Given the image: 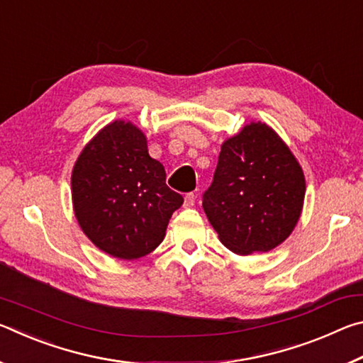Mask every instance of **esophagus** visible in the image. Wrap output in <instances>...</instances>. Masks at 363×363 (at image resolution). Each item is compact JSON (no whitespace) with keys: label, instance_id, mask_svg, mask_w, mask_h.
Wrapping results in <instances>:
<instances>
[{"label":"esophagus","instance_id":"1","mask_svg":"<svg viewBox=\"0 0 363 363\" xmlns=\"http://www.w3.org/2000/svg\"><path fill=\"white\" fill-rule=\"evenodd\" d=\"M195 194H187L184 196V208H192L195 205Z\"/></svg>","mask_w":363,"mask_h":363}]
</instances>
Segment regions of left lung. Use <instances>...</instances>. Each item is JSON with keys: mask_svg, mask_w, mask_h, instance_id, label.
<instances>
[{"mask_svg": "<svg viewBox=\"0 0 363 363\" xmlns=\"http://www.w3.org/2000/svg\"><path fill=\"white\" fill-rule=\"evenodd\" d=\"M306 179L284 139L251 121L220 145L203 210L220 243L248 256L284 243L301 218Z\"/></svg>", "mask_w": 363, "mask_h": 363, "instance_id": "8db88e82", "label": "left lung"}]
</instances>
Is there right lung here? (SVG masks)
Instances as JSON below:
<instances>
[{"label":"right lung","mask_w":363,"mask_h":363,"mask_svg":"<svg viewBox=\"0 0 363 363\" xmlns=\"http://www.w3.org/2000/svg\"><path fill=\"white\" fill-rule=\"evenodd\" d=\"M182 195L147 150L145 134L115 120L83 147L72 171L73 213L84 235L116 259L133 261L163 242Z\"/></svg>","instance_id":"obj_1"}]
</instances>
